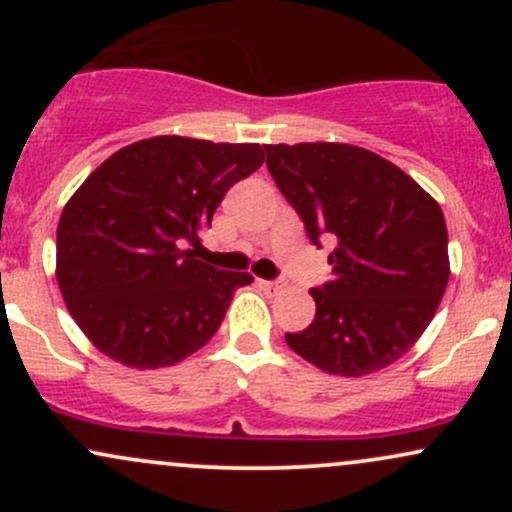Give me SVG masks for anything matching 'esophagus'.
<instances>
[{"label": "esophagus", "mask_w": 512, "mask_h": 512, "mask_svg": "<svg viewBox=\"0 0 512 512\" xmlns=\"http://www.w3.org/2000/svg\"><path fill=\"white\" fill-rule=\"evenodd\" d=\"M257 284H260V289H264L267 293H279L281 291V281H264V279H260V281H257Z\"/></svg>", "instance_id": "34e87169"}]
</instances>
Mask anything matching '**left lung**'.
<instances>
[{
	"instance_id": "left-lung-1",
	"label": "left lung",
	"mask_w": 512,
	"mask_h": 512,
	"mask_svg": "<svg viewBox=\"0 0 512 512\" xmlns=\"http://www.w3.org/2000/svg\"><path fill=\"white\" fill-rule=\"evenodd\" d=\"M267 168L305 233L337 243L332 281L310 291L315 320L286 344L330 375L361 378L402 358L450 279L448 228L424 187L351 144H267Z\"/></svg>"
}]
</instances>
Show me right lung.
Instances as JSON below:
<instances>
[{"label": "right lung", "instance_id": "obj_1", "mask_svg": "<svg viewBox=\"0 0 512 512\" xmlns=\"http://www.w3.org/2000/svg\"><path fill=\"white\" fill-rule=\"evenodd\" d=\"M262 163L260 144L166 134L88 175L57 226V284L98 351L129 368H166L214 337L252 276L197 260L199 233Z\"/></svg>", "mask_w": 512, "mask_h": 512}]
</instances>
